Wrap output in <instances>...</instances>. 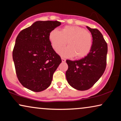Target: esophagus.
Returning <instances> with one entry per match:
<instances>
[{
  "label": "esophagus",
  "mask_w": 121,
  "mask_h": 121,
  "mask_svg": "<svg viewBox=\"0 0 121 121\" xmlns=\"http://www.w3.org/2000/svg\"><path fill=\"white\" fill-rule=\"evenodd\" d=\"M65 59L64 58H62V62H65Z\"/></svg>",
  "instance_id": "esophagus-1"
}]
</instances>
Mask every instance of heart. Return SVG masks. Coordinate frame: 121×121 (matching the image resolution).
I'll use <instances>...</instances> for the list:
<instances>
[{
  "label": "heart",
  "instance_id": "obj_1",
  "mask_svg": "<svg viewBox=\"0 0 121 121\" xmlns=\"http://www.w3.org/2000/svg\"><path fill=\"white\" fill-rule=\"evenodd\" d=\"M51 45L57 50L67 44V47L58 53L65 57L75 56L77 58L84 57L90 52L92 46V36L89 31L79 26H65L61 31L54 29L49 35Z\"/></svg>",
  "mask_w": 121,
  "mask_h": 121
}]
</instances>
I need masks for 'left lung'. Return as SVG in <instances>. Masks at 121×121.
Wrapping results in <instances>:
<instances>
[{
    "mask_svg": "<svg viewBox=\"0 0 121 121\" xmlns=\"http://www.w3.org/2000/svg\"><path fill=\"white\" fill-rule=\"evenodd\" d=\"M91 33L92 46L89 54L80 60H67L66 78L71 86L84 91L91 88L105 72L107 44L100 31L86 26Z\"/></svg>",
    "mask_w": 121,
    "mask_h": 121,
    "instance_id": "obj_1",
    "label": "left lung"
}]
</instances>
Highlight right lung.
<instances>
[{"label":"right lung","instance_id":"add662e5","mask_svg":"<svg viewBox=\"0 0 121 121\" xmlns=\"http://www.w3.org/2000/svg\"><path fill=\"white\" fill-rule=\"evenodd\" d=\"M60 25L57 21H36L16 37L13 58L18 80L26 88L40 92L51 85L62 59L53 49L49 35Z\"/></svg>","mask_w":121,"mask_h":121}]
</instances>
